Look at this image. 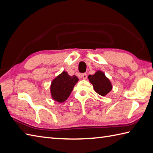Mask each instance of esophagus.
<instances>
[{"instance_id":"obj_1","label":"esophagus","mask_w":153,"mask_h":153,"mask_svg":"<svg viewBox=\"0 0 153 153\" xmlns=\"http://www.w3.org/2000/svg\"><path fill=\"white\" fill-rule=\"evenodd\" d=\"M82 77H83V79H86L87 78V74H85V73L83 74H82Z\"/></svg>"}]
</instances>
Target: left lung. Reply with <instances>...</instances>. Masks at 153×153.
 Listing matches in <instances>:
<instances>
[{"mask_svg":"<svg viewBox=\"0 0 153 153\" xmlns=\"http://www.w3.org/2000/svg\"><path fill=\"white\" fill-rule=\"evenodd\" d=\"M90 82L93 85L94 91L102 97H104L112 89L109 79L101 71H97L94 75L88 76Z\"/></svg>","mask_w":153,"mask_h":153,"instance_id":"1","label":"left lung"}]
</instances>
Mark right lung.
Returning <instances> with one entry per match:
<instances>
[{
	"label": "right lung",
	"mask_w": 153,
	"mask_h": 153,
	"mask_svg": "<svg viewBox=\"0 0 153 153\" xmlns=\"http://www.w3.org/2000/svg\"><path fill=\"white\" fill-rule=\"evenodd\" d=\"M76 76H70L66 72H62L54 79L51 85V97L58 102H65L68 98L78 81Z\"/></svg>",
	"instance_id": "right-lung-1"
}]
</instances>
